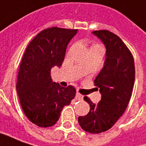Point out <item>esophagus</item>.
I'll list each match as a JSON object with an SVG mask.
<instances>
[{"mask_svg": "<svg viewBox=\"0 0 146 146\" xmlns=\"http://www.w3.org/2000/svg\"><path fill=\"white\" fill-rule=\"evenodd\" d=\"M82 98H83V96L80 94H78V93H77L76 95H75V99H76V100H78V101H79V100H82Z\"/></svg>", "mask_w": 146, "mask_h": 146, "instance_id": "34e87169", "label": "esophagus"}]
</instances>
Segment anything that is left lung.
<instances>
[{
  "label": "left lung",
  "mask_w": 146,
  "mask_h": 146,
  "mask_svg": "<svg viewBox=\"0 0 146 146\" xmlns=\"http://www.w3.org/2000/svg\"><path fill=\"white\" fill-rule=\"evenodd\" d=\"M93 34L106 48L104 67L94 80L101 100L95 104L84 97L90 109L78 120L85 131L99 134L112 127L126 110L133 91L135 69L131 51L117 35L106 30Z\"/></svg>",
  "instance_id": "obj_1"
}]
</instances>
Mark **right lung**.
<instances>
[{
	"label": "right lung",
	"mask_w": 146,
	"mask_h": 146,
	"mask_svg": "<svg viewBox=\"0 0 146 146\" xmlns=\"http://www.w3.org/2000/svg\"><path fill=\"white\" fill-rule=\"evenodd\" d=\"M77 32L60 27L45 29L35 36L23 54L16 90L23 112L38 127L53 126L63 108L75 98V88L52 82L50 74L53 67L62 65L68 43Z\"/></svg>",
	"instance_id": "right-lung-1"
}]
</instances>
